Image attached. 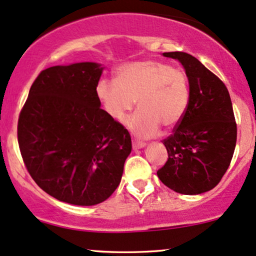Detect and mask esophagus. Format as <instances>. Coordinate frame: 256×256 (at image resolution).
<instances>
[{"label":"esophagus","mask_w":256,"mask_h":256,"mask_svg":"<svg viewBox=\"0 0 256 256\" xmlns=\"http://www.w3.org/2000/svg\"><path fill=\"white\" fill-rule=\"evenodd\" d=\"M144 146H146V144L142 142V141L133 140V148H134V150H140V148H144Z\"/></svg>","instance_id":"34e87169"}]
</instances>
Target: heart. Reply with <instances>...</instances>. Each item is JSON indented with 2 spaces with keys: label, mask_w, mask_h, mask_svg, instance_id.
Segmentation results:
<instances>
[{
  "label": "heart",
  "mask_w": 256,
  "mask_h": 256,
  "mask_svg": "<svg viewBox=\"0 0 256 256\" xmlns=\"http://www.w3.org/2000/svg\"><path fill=\"white\" fill-rule=\"evenodd\" d=\"M96 92L106 112L115 121H123L136 100L140 110L129 120L128 127L138 138L154 136L160 126L176 127L190 100L185 72L158 60L123 66L116 82L100 80Z\"/></svg>",
  "instance_id": "heart-1"
}]
</instances>
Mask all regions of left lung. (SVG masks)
Returning a JSON list of instances; mask_svg holds the SVG:
<instances>
[{"instance_id": "1", "label": "left lung", "mask_w": 256, "mask_h": 256, "mask_svg": "<svg viewBox=\"0 0 256 256\" xmlns=\"http://www.w3.org/2000/svg\"><path fill=\"white\" fill-rule=\"evenodd\" d=\"M184 66L190 100L184 118L162 144L168 159L158 170L159 179L182 194H200L218 184L232 162L238 127L228 89L197 58L166 52Z\"/></svg>"}]
</instances>
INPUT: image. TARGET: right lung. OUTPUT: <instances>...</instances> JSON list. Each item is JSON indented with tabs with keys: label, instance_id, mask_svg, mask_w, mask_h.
I'll return each mask as SVG.
<instances>
[{
	"label": "right lung",
	"instance_id": "add662e5",
	"mask_svg": "<svg viewBox=\"0 0 256 256\" xmlns=\"http://www.w3.org/2000/svg\"><path fill=\"white\" fill-rule=\"evenodd\" d=\"M96 62L52 66L32 84L18 122V141L28 173L58 200L102 203L121 182L130 135L100 109Z\"/></svg>",
	"mask_w": 256,
	"mask_h": 256
}]
</instances>
